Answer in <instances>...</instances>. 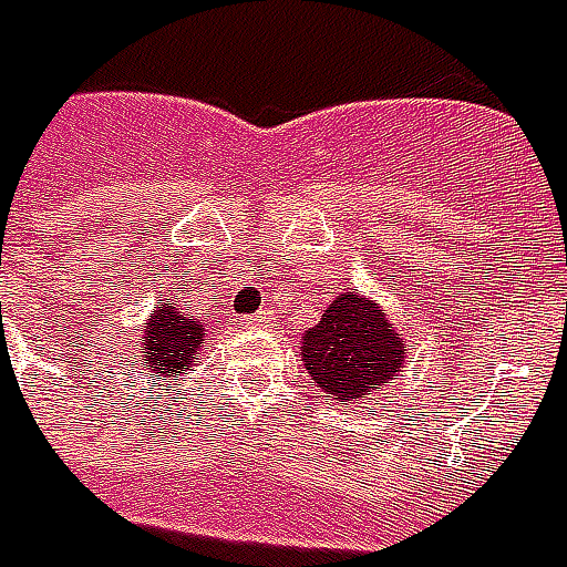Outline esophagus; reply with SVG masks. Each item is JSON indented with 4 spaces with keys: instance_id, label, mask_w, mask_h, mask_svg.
I'll use <instances>...</instances> for the list:
<instances>
[{
    "instance_id": "34e87169",
    "label": "esophagus",
    "mask_w": 567,
    "mask_h": 567,
    "mask_svg": "<svg viewBox=\"0 0 567 567\" xmlns=\"http://www.w3.org/2000/svg\"><path fill=\"white\" fill-rule=\"evenodd\" d=\"M268 320H271V315H268V311H259L256 317H247V323H250V327H265Z\"/></svg>"
}]
</instances>
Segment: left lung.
I'll return each mask as SVG.
<instances>
[{"label":"left lung","instance_id":"1","mask_svg":"<svg viewBox=\"0 0 567 567\" xmlns=\"http://www.w3.org/2000/svg\"><path fill=\"white\" fill-rule=\"evenodd\" d=\"M403 339L375 305L360 296H336L320 323L302 336V360L317 388L348 405L388 384L403 367Z\"/></svg>","mask_w":567,"mask_h":567}]
</instances>
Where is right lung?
Masks as SVG:
<instances>
[{
  "label": "right lung",
  "mask_w": 567,
  "mask_h": 567,
  "mask_svg": "<svg viewBox=\"0 0 567 567\" xmlns=\"http://www.w3.org/2000/svg\"><path fill=\"white\" fill-rule=\"evenodd\" d=\"M204 327L195 317H188L183 308L174 302L164 305L152 315L146 332H143V344L136 351L134 363L155 372L162 379H174L183 375L188 367H195L198 360V348L204 344Z\"/></svg>",
  "instance_id": "right-lung-1"
}]
</instances>
